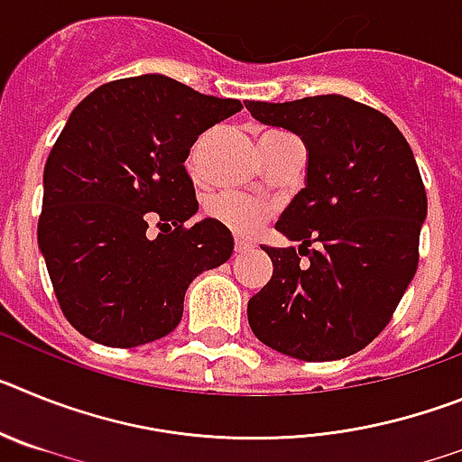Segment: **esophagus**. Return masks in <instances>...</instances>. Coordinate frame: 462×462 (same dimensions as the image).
I'll return each mask as SVG.
<instances>
[{
    "label": "esophagus",
    "mask_w": 462,
    "mask_h": 462,
    "mask_svg": "<svg viewBox=\"0 0 462 462\" xmlns=\"http://www.w3.org/2000/svg\"><path fill=\"white\" fill-rule=\"evenodd\" d=\"M234 247H236V252H238V254H243V252H250L254 245H252L247 238H236Z\"/></svg>",
    "instance_id": "esophagus-1"
}]
</instances>
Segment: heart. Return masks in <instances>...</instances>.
<instances>
[{
  "instance_id": "heart-1",
  "label": "heart",
  "mask_w": 462,
  "mask_h": 462,
  "mask_svg": "<svg viewBox=\"0 0 462 462\" xmlns=\"http://www.w3.org/2000/svg\"><path fill=\"white\" fill-rule=\"evenodd\" d=\"M277 136H287V132H266L261 136V141H268V138ZM201 150L203 141H199L191 148L189 159H187V169L194 178L201 175ZM206 215L210 219H215L217 224H222L224 228L234 231L238 236H252L261 228V224L271 219L273 206L261 199H254V196H245V194H219L215 199L206 203Z\"/></svg>"
}]
</instances>
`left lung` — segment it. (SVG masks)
<instances>
[{"label": "left lung", "instance_id": "8db88e82", "mask_svg": "<svg viewBox=\"0 0 462 462\" xmlns=\"http://www.w3.org/2000/svg\"><path fill=\"white\" fill-rule=\"evenodd\" d=\"M245 106L308 150L305 187L275 224L300 247H261L273 277L247 303L252 330L300 361L352 356L389 324L419 266L428 199L410 143L383 113L340 94Z\"/></svg>", "mask_w": 462, "mask_h": 462}]
</instances>
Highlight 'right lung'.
Returning <instances> with one entry per match:
<instances>
[{
    "label": "right lung",
    "mask_w": 462,
    "mask_h": 462,
    "mask_svg": "<svg viewBox=\"0 0 462 462\" xmlns=\"http://www.w3.org/2000/svg\"><path fill=\"white\" fill-rule=\"evenodd\" d=\"M240 108L162 73L106 83L73 108L43 169L39 250L85 337L126 349L169 336L191 280L228 261V228L185 226L199 210L185 159ZM152 218L167 228L154 239Z\"/></svg>",
    "instance_id": "add662e5"
}]
</instances>
